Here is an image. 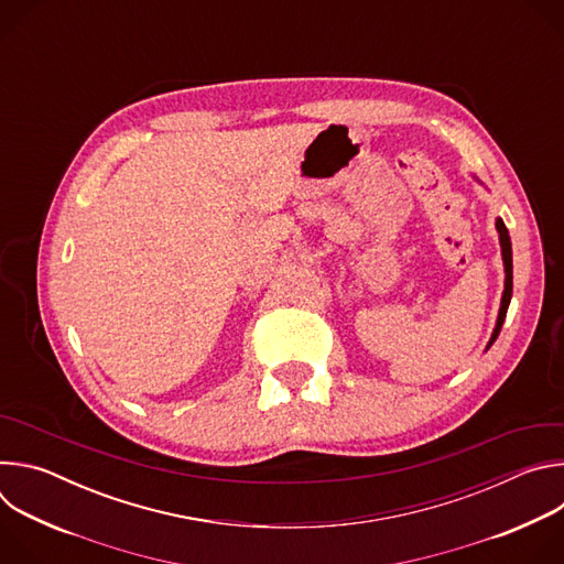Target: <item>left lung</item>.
<instances>
[{
	"label": "left lung",
	"instance_id": "obj_1",
	"mask_svg": "<svg viewBox=\"0 0 564 564\" xmlns=\"http://www.w3.org/2000/svg\"><path fill=\"white\" fill-rule=\"evenodd\" d=\"M496 229L500 234V248H502V261H505V292H502V301H500V312H498V321H496V328H494V335L487 344V350L494 346V341L498 339L500 330H502V324L507 318V310H509V303H511V294H513V257H511V236H509V229L505 225L502 218H496Z\"/></svg>",
	"mask_w": 564,
	"mask_h": 564
}]
</instances>
